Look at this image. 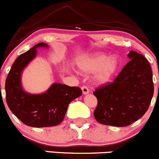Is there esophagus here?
<instances>
[{
    "label": "esophagus",
    "mask_w": 159,
    "mask_h": 159,
    "mask_svg": "<svg viewBox=\"0 0 159 159\" xmlns=\"http://www.w3.org/2000/svg\"><path fill=\"white\" fill-rule=\"evenodd\" d=\"M81 89H82V91H83V93L84 94V95H86V94H88L89 93V89H88L86 86H82Z\"/></svg>",
    "instance_id": "1"
}]
</instances>
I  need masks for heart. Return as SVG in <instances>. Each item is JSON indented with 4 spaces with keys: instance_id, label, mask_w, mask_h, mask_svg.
<instances>
[{
    "instance_id": "b5f03b06",
    "label": "heart",
    "mask_w": 159,
    "mask_h": 159,
    "mask_svg": "<svg viewBox=\"0 0 159 159\" xmlns=\"http://www.w3.org/2000/svg\"><path fill=\"white\" fill-rule=\"evenodd\" d=\"M80 73L89 74L97 72L94 76V82L98 85L109 83L118 73L120 61L117 56L108 57L101 52L83 56L78 62Z\"/></svg>"
}]
</instances>
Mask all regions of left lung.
Returning <instances> with one entry per match:
<instances>
[{
	"mask_svg": "<svg viewBox=\"0 0 159 159\" xmlns=\"http://www.w3.org/2000/svg\"><path fill=\"white\" fill-rule=\"evenodd\" d=\"M128 57L131 60L114 81L93 92L97 99L93 115L102 125L128 126L145 114L152 101L154 84L148 61L135 51Z\"/></svg>",
	"mask_w": 159,
	"mask_h": 159,
	"instance_id": "8db88e82",
	"label": "left lung"
}]
</instances>
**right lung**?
Wrapping results in <instances>:
<instances>
[{
  "label": "right lung",
  "mask_w": 159,
  "mask_h": 159,
  "mask_svg": "<svg viewBox=\"0 0 159 159\" xmlns=\"http://www.w3.org/2000/svg\"><path fill=\"white\" fill-rule=\"evenodd\" d=\"M48 48L42 42L20 55L12 65L5 81L6 100L12 113L25 125L34 128L52 127L63 120L71 101L82 95L79 87L55 83L45 92H26L21 84L25 68L36 57L37 48Z\"/></svg>",
  "instance_id": "add662e5"
}]
</instances>
